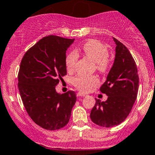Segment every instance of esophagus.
Returning a JSON list of instances; mask_svg holds the SVG:
<instances>
[{
  "mask_svg": "<svg viewBox=\"0 0 155 155\" xmlns=\"http://www.w3.org/2000/svg\"><path fill=\"white\" fill-rule=\"evenodd\" d=\"M76 96H77V97H85V96H86V95L83 93H78L77 94H76Z\"/></svg>",
  "mask_w": 155,
  "mask_h": 155,
  "instance_id": "34e87169",
  "label": "esophagus"
}]
</instances>
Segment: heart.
I'll list each match as a JSON object with an SVG mask.
<instances>
[{"instance_id":"heart-1","label":"heart","mask_w":155,"mask_h":155,"mask_svg":"<svg viewBox=\"0 0 155 155\" xmlns=\"http://www.w3.org/2000/svg\"><path fill=\"white\" fill-rule=\"evenodd\" d=\"M85 55L95 62V66L100 73H106L110 68L111 60L109 57L108 46L104 43L96 39L88 40L83 45ZM78 55L76 51H72L65 58V66L69 72H72L76 68ZM99 83L96 76L78 75L72 79V84L82 92H89Z\"/></svg>"}]
</instances>
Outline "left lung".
<instances>
[{
    "label": "left lung",
    "mask_w": 155,
    "mask_h": 155,
    "mask_svg": "<svg viewBox=\"0 0 155 155\" xmlns=\"http://www.w3.org/2000/svg\"><path fill=\"white\" fill-rule=\"evenodd\" d=\"M116 55L107 80L100 87L108 98L105 102L96 99L90 113L94 124L104 127H112L124 120L131 111L137 99L139 86L137 69L129 50L114 38Z\"/></svg>",
    "instance_id": "left-lung-1"
}]
</instances>
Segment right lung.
I'll use <instances>...</instances> for the list:
<instances>
[{"mask_svg":"<svg viewBox=\"0 0 155 155\" xmlns=\"http://www.w3.org/2000/svg\"><path fill=\"white\" fill-rule=\"evenodd\" d=\"M74 40L45 36L26 51L21 62L18 75L21 98L29 117L44 129L65 127L76 104L74 91L59 94L55 90L67 73L65 52Z\"/></svg>","mask_w":155,"mask_h":155,"instance_id":"right-lung-1","label":"right lung"}]
</instances>
